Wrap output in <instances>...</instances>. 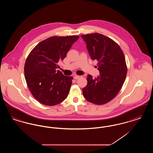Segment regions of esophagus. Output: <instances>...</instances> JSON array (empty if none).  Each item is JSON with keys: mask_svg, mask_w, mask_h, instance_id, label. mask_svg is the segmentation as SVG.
Listing matches in <instances>:
<instances>
[{"mask_svg": "<svg viewBox=\"0 0 153 153\" xmlns=\"http://www.w3.org/2000/svg\"><path fill=\"white\" fill-rule=\"evenodd\" d=\"M79 77H80V76H78V75H76V76H74V79L75 80H77V79H79Z\"/></svg>", "mask_w": 153, "mask_h": 153, "instance_id": "esophagus-1", "label": "esophagus"}]
</instances>
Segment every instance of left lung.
<instances>
[{
	"mask_svg": "<svg viewBox=\"0 0 153 153\" xmlns=\"http://www.w3.org/2000/svg\"><path fill=\"white\" fill-rule=\"evenodd\" d=\"M81 36L86 42L91 59L97 61L100 72L94 79L88 75L87 85L82 89L83 96L92 103L104 104L117 95L126 79L127 68L123 52L114 41L102 34Z\"/></svg>",
	"mask_w": 153,
	"mask_h": 153,
	"instance_id": "8db88e82",
	"label": "left lung"
}]
</instances>
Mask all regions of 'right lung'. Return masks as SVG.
<instances>
[{
	"label": "right lung",
	"mask_w": 153,
	"mask_h": 153,
	"mask_svg": "<svg viewBox=\"0 0 153 153\" xmlns=\"http://www.w3.org/2000/svg\"><path fill=\"white\" fill-rule=\"evenodd\" d=\"M79 36L49 37L34 48L26 58L25 77L31 94L40 103L53 106L67 97L73 77L57 69Z\"/></svg>",
	"instance_id": "obj_1"
}]
</instances>
